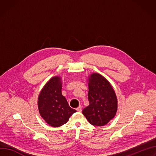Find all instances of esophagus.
<instances>
[{"instance_id":"34e87169","label":"esophagus","mask_w":156,"mask_h":156,"mask_svg":"<svg viewBox=\"0 0 156 156\" xmlns=\"http://www.w3.org/2000/svg\"><path fill=\"white\" fill-rule=\"evenodd\" d=\"M81 110H82V107H81V106H79L76 108V111H78V112H81Z\"/></svg>"}]
</instances>
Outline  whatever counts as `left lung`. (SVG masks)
Listing matches in <instances>:
<instances>
[{
  "label": "left lung",
  "mask_w": 156,
  "mask_h": 156,
  "mask_svg": "<svg viewBox=\"0 0 156 156\" xmlns=\"http://www.w3.org/2000/svg\"><path fill=\"white\" fill-rule=\"evenodd\" d=\"M88 106L82 111L88 122L103 126L114 118L118 109L115 91L109 82L102 75L93 73L88 77Z\"/></svg>",
  "instance_id": "8db88e82"
}]
</instances>
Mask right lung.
Listing matches in <instances>:
<instances>
[{"instance_id":"right-lung-1","label":"right lung","mask_w":156,"mask_h":156,"mask_svg":"<svg viewBox=\"0 0 156 156\" xmlns=\"http://www.w3.org/2000/svg\"><path fill=\"white\" fill-rule=\"evenodd\" d=\"M62 82L60 76L52 77L41 90L38 98L40 116L52 127H60L76 112L71 108L62 94Z\"/></svg>"}]
</instances>
